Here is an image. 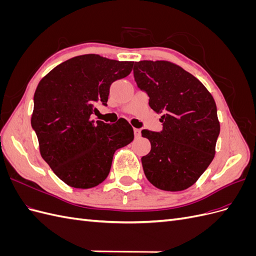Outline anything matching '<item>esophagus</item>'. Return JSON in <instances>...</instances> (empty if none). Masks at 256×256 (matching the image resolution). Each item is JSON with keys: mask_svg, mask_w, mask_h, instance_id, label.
<instances>
[{"mask_svg": "<svg viewBox=\"0 0 256 256\" xmlns=\"http://www.w3.org/2000/svg\"><path fill=\"white\" fill-rule=\"evenodd\" d=\"M134 136L136 138H138L141 136V130L140 129H136V128H134Z\"/></svg>", "mask_w": 256, "mask_h": 256, "instance_id": "obj_1", "label": "esophagus"}]
</instances>
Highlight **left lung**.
I'll return each mask as SVG.
<instances>
[{
  "label": "left lung",
  "mask_w": 256,
  "mask_h": 256,
  "mask_svg": "<svg viewBox=\"0 0 256 256\" xmlns=\"http://www.w3.org/2000/svg\"><path fill=\"white\" fill-rule=\"evenodd\" d=\"M134 74L164 125L160 132L142 130L152 144L142 157L144 174L158 189H188L214 157L220 134L214 99L194 76L171 62H136Z\"/></svg>",
  "instance_id": "obj_1"
}]
</instances>
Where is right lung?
Segmentation results:
<instances>
[{
  "instance_id": "add662e5",
  "label": "right lung",
  "mask_w": 256,
  "mask_h": 256,
  "mask_svg": "<svg viewBox=\"0 0 256 256\" xmlns=\"http://www.w3.org/2000/svg\"><path fill=\"white\" fill-rule=\"evenodd\" d=\"M134 62L84 54L63 62L38 83L30 124L42 159L70 187L102 184L114 152L134 141L125 118L112 125L90 120L96 102L106 106L111 84L127 76Z\"/></svg>"
}]
</instances>
